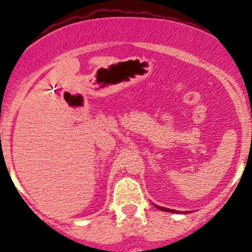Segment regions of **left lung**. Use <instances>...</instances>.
Returning <instances> with one entry per match:
<instances>
[{"label": "left lung", "mask_w": 252, "mask_h": 252, "mask_svg": "<svg viewBox=\"0 0 252 252\" xmlns=\"http://www.w3.org/2000/svg\"><path fill=\"white\" fill-rule=\"evenodd\" d=\"M153 205H154V206L157 207V209H159V210H162V211H167V212H177V214H181L180 211H176V210L165 209V207H161V206H159V205H155V204H153ZM182 214H186V211H182Z\"/></svg>", "instance_id": "left-lung-1"}]
</instances>
